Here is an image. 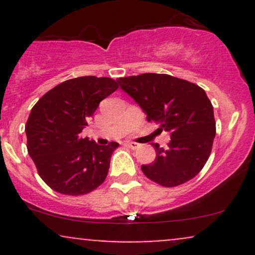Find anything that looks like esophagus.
<instances>
[{"mask_svg":"<svg viewBox=\"0 0 255 255\" xmlns=\"http://www.w3.org/2000/svg\"><path fill=\"white\" fill-rule=\"evenodd\" d=\"M125 145L128 146V147L131 148V150H136L137 147H140V144H137V142H134V141H126Z\"/></svg>","mask_w":255,"mask_h":255,"instance_id":"esophagus-1","label":"esophagus"}]
</instances>
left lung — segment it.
<instances>
[{"label":"left lung","instance_id":"1","mask_svg":"<svg viewBox=\"0 0 255 255\" xmlns=\"http://www.w3.org/2000/svg\"><path fill=\"white\" fill-rule=\"evenodd\" d=\"M118 83L141 107L148 122L170 133L165 150L152 144L156 159L141 165L145 176L163 187L180 186L197 176L216 135L213 107L205 91L183 79L156 73L119 78Z\"/></svg>","mask_w":255,"mask_h":255}]
</instances>
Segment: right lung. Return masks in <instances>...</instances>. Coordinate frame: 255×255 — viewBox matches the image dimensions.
Returning a JSON list of instances; mask_svg holds the SVG:
<instances>
[{
  "instance_id": "right-lung-1",
  "label": "right lung",
  "mask_w": 255,
  "mask_h": 255,
  "mask_svg": "<svg viewBox=\"0 0 255 255\" xmlns=\"http://www.w3.org/2000/svg\"><path fill=\"white\" fill-rule=\"evenodd\" d=\"M118 89L111 78L69 79L32 108L25 126L27 151L39 176L55 192L83 195L104 182L119 144L97 145L81 131L99 103Z\"/></svg>"
}]
</instances>
